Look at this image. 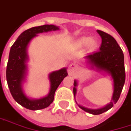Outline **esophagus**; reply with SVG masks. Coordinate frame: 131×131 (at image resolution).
<instances>
[{
  "instance_id": "obj_1",
  "label": "esophagus",
  "mask_w": 131,
  "mask_h": 131,
  "mask_svg": "<svg viewBox=\"0 0 131 131\" xmlns=\"http://www.w3.org/2000/svg\"><path fill=\"white\" fill-rule=\"evenodd\" d=\"M78 69H79V67L77 64H71L68 67V73L70 75H73L75 74L77 72Z\"/></svg>"
}]
</instances>
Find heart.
I'll use <instances>...</instances> for the list:
<instances>
[{"label": "heart", "instance_id": "obj_1", "mask_svg": "<svg viewBox=\"0 0 131 131\" xmlns=\"http://www.w3.org/2000/svg\"><path fill=\"white\" fill-rule=\"evenodd\" d=\"M74 45L77 48H82V47L86 46V47L89 50L93 51L96 48L97 42L94 38H90L89 37H82L75 41Z\"/></svg>", "mask_w": 131, "mask_h": 131}]
</instances>
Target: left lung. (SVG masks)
<instances>
[{
    "label": "left lung",
    "mask_w": 131,
    "mask_h": 131,
    "mask_svg": "<svg viewBox=\"0 0 131 131\" xmlns=\"http://www.w3.org/2000/svg\"><path fill=\"white\" fill-rule=\"evenodd\" d=\"M102 39L101 46L98 52L89 54L85 57L86 63L91 69L101 72L110 76L113 80V94L111 102L100 109H89L78 104L82 110L92 115H99L106 112L115 104L119 99L120 94L125 82V70L124 62V54L118 46V42L110 34L102 31L97 30ZM73 94H77V80H74Z\"/></svg>",
    "instance_id": "left-lung-1"
}]
</instances>
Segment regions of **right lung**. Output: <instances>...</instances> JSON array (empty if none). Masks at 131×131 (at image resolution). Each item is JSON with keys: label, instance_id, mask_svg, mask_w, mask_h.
Here are the masks:
<instances>
[{"label": "right lung", "instance_id": "1", "mask_svg": "<svg viewBox=\"0 0 131 131\" xmlns=\"http://www.w3.org/2000/svg\"><path fill=\"white\" fill-rule=\"evenodd\" d=\"M58 30H59V28L53 25H44L31 28L22 32L11 46L6 66V81L14 100L26 109L39 110L48 107L53 102L56 89L67 76L66 67L49 73V92L46 97L40 99L28 97L23 89V83L25 81L28 72L27 62L29 59L28 47L30 42L33 38L38 36V34Z\"/></svg>", "mask_w": 131, "mask_h": 131}]
</instances>
